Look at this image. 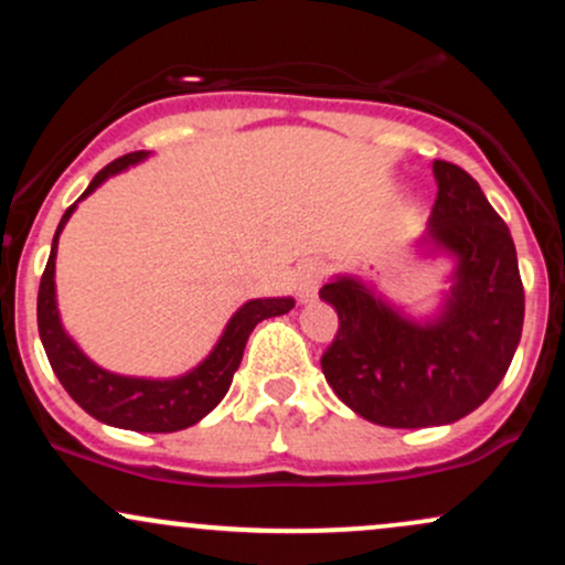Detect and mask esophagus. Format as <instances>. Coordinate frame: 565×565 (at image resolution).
I'll return each mask as SVG.
<instances>
[{
  "mask_svg": "<svg viewBox=\"0 0 565 565\" xmlns=\"http://www.w3.org/2000/svg\"><path fill=\"white\" fill-rule=\"evenodd\" d=\"M323 281V263L319 260H305L297 268V291H300V300L310 302L316 297Z\"/></svg>",
  "mask_w": 565,
  "mask_h": 565,
  "instance_id": "1",
  "label": "esophagus"
}]
</instances>
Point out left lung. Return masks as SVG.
<instances>
[{
	"instance_id": "8db88e82",
	"label": "left lung",
	"mask_w": 565,
	"mask_h": 565,
	"mask_svg": "<svg viewBox=\"0 0 565 565\" xmlns=\"http://www.w3.org/2000/svg\"><path fill=\"white\" fill-rule=\"evenodd\" d=\"M433 174L438 196L417 246L454 260L436 313L414 319L359 276H334L319 291L340 316L323 377L342 404L382 427L468 417L508 374L523 332L510 228L462 167L433 161Z\"/></svg>"
}]
</instances>
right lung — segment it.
<instances>
[{
	"label": "right lung",
	"mask_w": 565,
	"mask_h": 565,
	"mask_svg": "<svg viewBox=\"0 0 565 565\" xmlns=\"http://www.w3.org/2000/svg\"><path fill=\"white\" fill-rule=\"evenodd\" d=\"M148 159V151H135L127 157L111 161L95 174L93 183L82 193L87 199L95 188H100L108 178L125 172L127 167L138 164ZM68 206L66 215L61 217L57 225L53 249H50L47 268L42 274L39 284V300H36V321L39 337H42L44 353H47L50 366H53L55 377L66 387L71 398L79 404L89 417L97 423H106L121 430H138V433H174L185 430V427L196 425L206 414L215 408L228 393L233 372L242 364V355L249 340L252 329L257 323L270 319V316H284L295 308L291 297H260V300L244 302L231 321L225 323L223 334H220L217 345L212 353L193 366L191 372L180 374L170 380H151V377H125V374H114L108 369L97 366L82 353V348L66 334L57 313L55 300V255H57V238L61 231L66 228L68 217L74 215L76 204Z\"/></svg>",
	"instance_id": "add662e5"
}]
</instances>
